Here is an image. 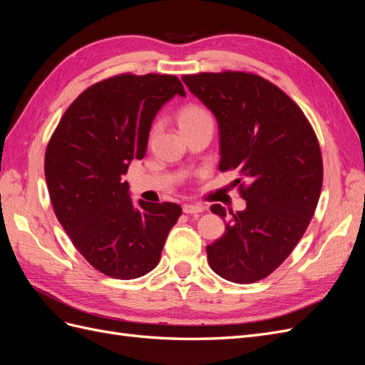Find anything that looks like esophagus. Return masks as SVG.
Returning a JSON list of instances; mask_svg holds the SVG:
<instances>
[{
	"label": "esophagus",
	"mask_w": 365,
	"mask_h": 365,
	"mask_svg": "<svg viewBox=\"0 0 365 365\" xmlns=\"http://www.w3.org/2000/svg\"><path fill=\"white\" fill-rule=\"evenodd\" d=\"M182 210H184V213H187V215H195V213L204 212V207L202 205H193V204H184Z\"/></svg>",
	"instance_id": "34e87169"
}]
</instances>
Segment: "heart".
<instances>
[{"mask_svg": "<svg viewBox=\"0 0 365 365\" xmlns=\"http://www.w3.org/2000/svg\"><path fill=\"white\" fill-rule=\"evenodd\" d=\"M207 117H210V115L205 109H202L200 106H195V105H187L178 113V126H180V129H184V128L190 126V125L196 123V121H200Z\"/></svg>", "mask_w": 365, "mask_h": 365, "instance_id": "b5f03b06", "label": "heart"}]
</instances>
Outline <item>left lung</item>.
<instances>
[{"label": "left lung", "instance_id": "1", "mask_svg": "<svg viewBox=\"0 0 365 365\" xmlns=\"http://www.w3.org/2000/svg\"><path fill=\"white\" fill-rule=\"evenodd\" d=\"M182 82L217 120L219 169H236L248 182L240 184L245 210L212 205L228 220L207 245L210 268L233 283L262 280L292 252L315 213L323 185L317 135L292 98L257 74L200 73Z\"/></svg>", "mask_w": 365, "mask_h": 365}]
</instances>
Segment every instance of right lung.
<instances>
[{
	"label": "right lung",
	"mask_w": 365,
	"mask_h": 365,
	"mask_svg": "<svg viewBox=\"0 0 365 365\" xmlns=\"http://www.w3.org/2000/svg\"><path fill=\"white\" fill-rule=\"evenodd\" d=\"M184 86L170 74H120L91 85L62 115L46 150V181L56 217L88 263L109 277L137 279L157 267L173 202L130 201L123 181L146 155L152 121Z\"/></svg>",
	"instance_id": "right-lung-1"
}]
</instances>
